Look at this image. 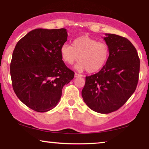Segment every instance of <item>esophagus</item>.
Returning <instances> with one entry per match:
<instances>
[{
  "instance_id": "1",
  "label": "esophagus",
  "mask_w": 149,
  "mask_h": 149,
  "mask_svg": "<svg viewBox=\"0 0 149 149\" xmlns=\"http://www.w3.org/2000/svg\"><path fill=\"white\" fill-rule=\"evenodd\" d=\"M78 77H82V75L79 74L78 73H75V78H78Z\"/></svg>"
}]
</instances>
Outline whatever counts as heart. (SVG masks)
<instances>
[{
  "label": "heart",
  "mask_w": 149,
  "mask_h": 149,
  "mask_svg": "<svg viewBox=\"0 0 149 149\" xmlns=\"http://www.w3.org/2000/svg\"><path fill=\"white\" fill-rule=\"evenodd\" d=\"M60 52L61 58L66 64L72 65L78 59L80 61L75 67L77 70L86 69L88 73H95L106 65L110 56V47L106 43L82 36L75 39L71 46L63 45Z\"/></svg>",
  "instance_id": "b5f03b06"
}]
</instances>
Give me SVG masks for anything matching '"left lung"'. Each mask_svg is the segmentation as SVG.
Wrapping results in <instances>:
<instances>
[{
  "label": "left lung",
  "instance_id": "obj_1",
  "mask_svg": "<svg viewBox=\"0 0 149 149\" xmlns=\"http://www.w3.org/2000/svg\"><path fill=\"white\" fill-rule=\"evenodd\" d=\"M110 47L106 65L95 74L86 77L82 91L84 102L91 110L108 114L123 106L136 91L140 72V58L127 38L106 34Z\"/></svg>",
  "mask_w": 149,
  "mask_h": 149
}]
</instances>
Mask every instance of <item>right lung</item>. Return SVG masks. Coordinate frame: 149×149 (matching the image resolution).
I'll return each mask as SVG.
<instances>
[{
    "mask_svg": "<svg viewBox=\"0 0 149 149\" xmlns=\"http://www.w3.org/2000/svg\"><path fill=\"white\" fill-rule=\"evenodd\" d=\"M65 29H37L15 45L10 65L13 91L32 110L45 112L56 106L64 85L74 77L61 56L67 40Z\"/></svg>",
    "mask_w": 149,
    "mask_h": 149,
    "instance_id": "obj_1",
    "label": "right lung"
}]
</instances>
